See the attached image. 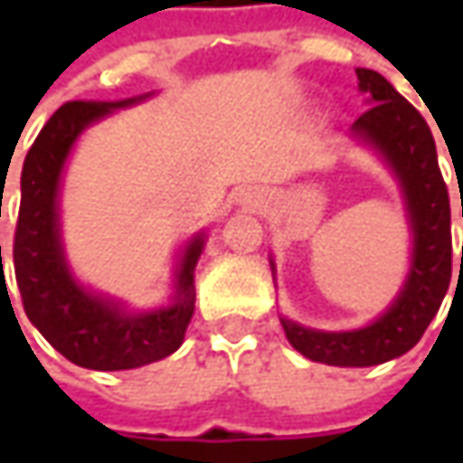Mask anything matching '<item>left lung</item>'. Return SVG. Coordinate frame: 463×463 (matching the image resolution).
Returning <instances> with one entry per match:
<instances>
[{
    "label": "left lung",
    "mask_w": 463,
    "mask_h": 463,
    "mask_svg": "<svg viewBox=\"0 0 463 463\" xmlns=\"http://www.w3.org/2000/svg\"><path fill=\"white\" fill-rule=\"evenodd\" d=\"M371 108L353 123V136L379 149L402 185L412 229V262L394 304L368 327L322 332L280 319L288 343L309 361L327 365H379L418 345L451 283V205L425 118L373 69H355ZM463 213V211H461ZM463 268V250H461Z\"/></svg>",
    "instance_id": "8db88e82"
}]
</instances>
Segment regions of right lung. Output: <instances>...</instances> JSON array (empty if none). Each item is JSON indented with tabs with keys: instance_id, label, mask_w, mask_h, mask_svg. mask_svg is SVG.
<instances>
[{
	"instance_id": "obj_1",
	"label": "right lung",
	"mask_w": 463,
	"mask_h": 463,
	"mask_svg": "<svg viewBox=\"0 0 463 463\" xmlns=\"http://www.w3.org/2000/svg\"><path fill=\"white\" fill-rule=\"evenodd\" d=\"M120 102H66L48 118L23 165V201L14 229V278L27 319L71 364L92 371H126L154 364L183 345L195 309V265L203 252V234L193 237L177 265L175 298L169 307L131 314L118 301L90 294L63 258L59 234V185L66 156L80 134ZM2 265V247H0Z\"/></svg>"
}]
</instances>
